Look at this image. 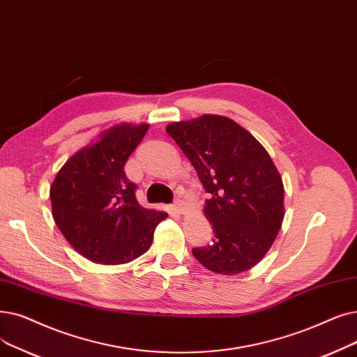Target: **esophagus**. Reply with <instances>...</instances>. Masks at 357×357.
I'll list each match as a JSON object with an SVG mask.
<instances>
[{
  "label": "esophagus",
  "instance_id": "esophagus-1",
  "mask_svg": "<svg viewBox=\"0 0 357 357\" xmlns=\"http://www.w3.org/2000/svg\"><path fill=\"white\" fill-rule=\"evenodd\" d=\"M170 208H172L175 213H178V214H182L183 213V210H185V207H183V201H181V199H176L175 203L170 206Z\"/></svg>",
  "mask_w": 357,
  "mask_h": 357
}]
</instances>
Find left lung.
I'll return each instance as SVG.
<instances>
[{
    "mask_svg": "<svg viewBox=\"0 0 357 357\" xmlns=\"http://www.w3.org/2000/svg\"><path fill=\"white\" fill-rule=\"evenodd\" d=\"M210 198L204 213L213 225L210 245L192 255L219 274L252 268L273 245L284 217V188L270 154L235 121L203 115L169 123Z\"/></svg>",
    "mask_w": 357,
    "mask_h": 357,
    "instance_id": "8db88e82",
    "label": "left lung"
}]
</instances>
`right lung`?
<instances>
[{
	"instance_id": "add662e5",
	"label": "right lung",
	"mask_w": 357,
	"mask_h": 357,
	"mask_svg": "<svg viewBox=\"0 0 357 357\" xmlns=\"http://www.w3.org/2000/svg\"><path fill=\"white\" fill-rule=\"evenodd\" d=\"M147 130V123H121L105 131L100 140L71 156L51 185L52 215L61 234L98 264H127L143 255L154 229L167 217L138 204L137 185L123 170Z\"/></svg>"
}]
</instances>
